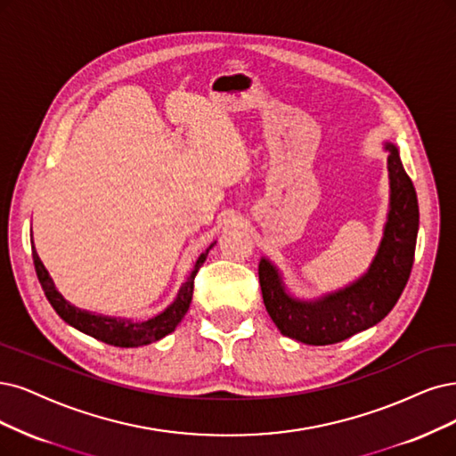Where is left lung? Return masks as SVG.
Listing matches in <instances>:
<instances>
[{"instance_id": "left-lung-1", "label": "left lung", "mask_w": 456, "mask_h": 456, "mask_svg": "<svg viewBox=\"0 0 456 456\" xmlns=\"http://www.w3.org/2000/svg\"><path fill=\"white\" fill-rule=\"evenodd\" d=\"M389 151V212L383 237L368 271L346 288L315 298H300L289 291L280 268L259 261V283L268 315L283 336L308 346H329L378 325L406 288L419 231V205L413 182L403 171L396 144L385 141Z\"/></svg>"}]
</instances>
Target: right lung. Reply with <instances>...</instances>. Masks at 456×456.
I'll return each mask as SVG.
<instances>
[{"label":"right lung","mask_w":456,"mask_h":456,"mask_svg":"<svg viewBox=\"0 0 456 456\" xmlns=\"http://www.w3.org/2000/svg\"><path fill=\"white\" fill-rule=\"evenodd\" d=\"M214 244L216 242H212L207 248V251H202V254L199 256L191 274L180 285L176 298L171 302V305H168L163 312H159L158 315L144 319V322H137V319L103 315V314H95L90 310H82V308L71 305L69 300H65L63 295L56 289L54 280L50 278L43 261L39 259L36 246H33V237H31L33 265H36V273L41 281V288H43L50 305H53V308L56 310V314L63 319L67 325H71L77 330L92 336V338H95V340H101V342H105L109 346H116V347L148 346L151 342H158V340L165 338L167 334H171L178 327V323L182 322L183 315L188 314L190 305H191L193 280L199 273V268L202 266V263L207 261L208 251L214 248Z\"/></svg>","instance_id":"obj_1"}]
</instances>
